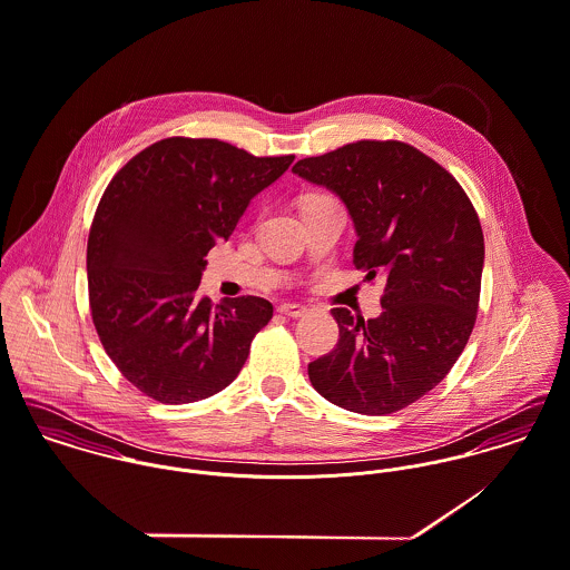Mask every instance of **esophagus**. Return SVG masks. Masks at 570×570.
<instances>
[{
	"mask_svg": "<svg viewBox=\"0 0 570 570\" xmlns=\"http://www.w3.org/2000/svg\"><path fill=\"white\" fill-rule=\"evenodd\" d=\"M277 313L279 315L291 316V318H297V316H304L308 313L306 306H299V304H282L277 306Z\"/></svg>",
	"mask_w": 570,
	"mask_h": 570,
	"instance_id": "34e87169",
	"label": "esophagus"
}]
</instances>
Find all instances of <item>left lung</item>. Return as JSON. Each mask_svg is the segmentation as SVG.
Segmentation results:
<instances>
[{
	"mask_svg": "<svg viewBox=\"0 0 570 570\" xmlns=\"http://www.w3.org/2000/svg\"><path fill=\"white\" fill-rule=\"evenodd\" d=\"M293 173L347 207L354 266L384 279L379 318L334 308L336 347L308 365L316 391L361 413H395L438 386L479 311L485 259L479 216L456 179L402 141H354Z\"/></svg>",
	"mask_w": 570,
	"mask_h": 570,
	"instance_id": "left-lung-1",
	"label": "left lung"
}]
</instances>
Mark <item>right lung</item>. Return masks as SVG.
Here are the masks:
<instances>
[{
	"mask_svg": "<svg viewBox=\"0 0 570 570\" xmlns=\"http://www.w3.org/2000/svg\"><path fill=\"white\" fill-rule=\"evenodd\" d=\"M293 159L168 137L107 186L87 243L89 306L105 352L148 397L198 402L240 374L273 306L249 295L214 308L198 295L205 255Z\"/></svg>",
	"mask_w": 570,
	"mask_h": 570,
	"instance_id": "add662e5",
	"label": "right lung"
}]
</instances>
